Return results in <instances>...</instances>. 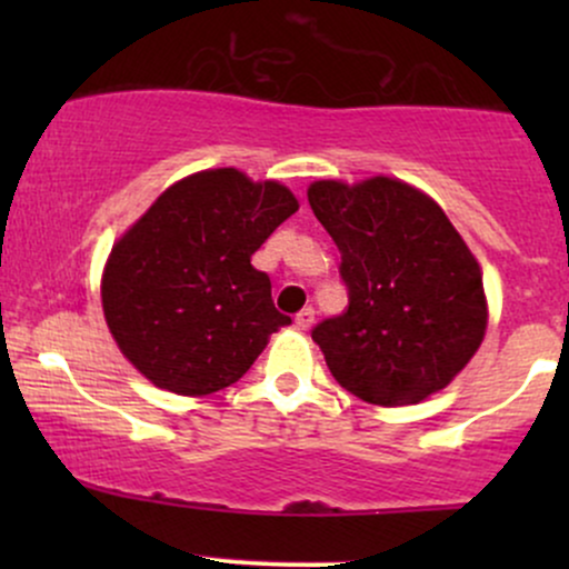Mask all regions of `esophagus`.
<instances>
[{"mask_svg": "<svg viewBox=\"0 0 569 569\" xmlns=\"http://www.w3.org/2000/svg\"><path fill=\"white\" fill-rule=\"evenodd\" d=\"M293 323H297V329L307 331L312 323H316V310H312V307H305V310L297 312V318H293Z\"/></svg>", "mask_w": 569, "mask_h": 569, "instance_id": "esophagus-1", "label": "esophagus"}]
</instances>
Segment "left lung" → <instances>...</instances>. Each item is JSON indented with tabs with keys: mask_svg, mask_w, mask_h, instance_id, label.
<instances>
[{
	"mask_svg": "<svg viewBox=\"0 0 569 569\" xmlns=\"http://www.w3.org/2000/svg\"><path fill=\"white\" fill-rule=\"evenodd\" d=\"M307 200L342 253L348 289V310L312 329L335 380L380 407L439 393L487 329L481 270L452 221L388 176L316 181Z\"/></svg>",
	"mask_w": 569,
	"mask_h": 569,
	"instance_id": "obj_1",
	"label": "left lung"
}]
</instances>
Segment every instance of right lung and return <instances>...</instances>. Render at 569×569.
<instances>
[{"label":"right lung","mask_w":569,"mask_h":569,"mask_svg":"<svg viewBox=\"0 0 569 569\" xmlns=\"http://www.w3.org/2000/svg\"><path fill=\"white\" fill-rule=\"evenodd\" d=\"M299 208L278 181L234 168L187 176L122 234L101 299L122 356L158 388L217 393L251 369L291 318L251 253Z\"/></svg>","instance_id":"add662e5"}]
</instances>
